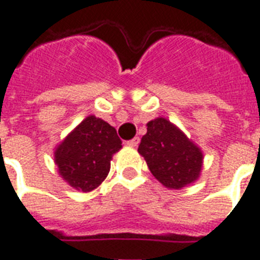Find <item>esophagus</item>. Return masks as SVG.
<instances>
[{
	"label": "esophagus",
	"mask_w": 260,
	"mask_h": 260,
	"mask_svg": "<svg viewBox=\"0 0 260 260\" xmlns=\"http://www.w3.org/2000/svg\"><path fill=\"white\" fill-rule=\"evenodd\" d=\"M139 143H140V139L134 138V139H131V140H128V142H126V144L131 147H138Z\"/></svg>",
	"instance_id": "1"
}]
</instances>
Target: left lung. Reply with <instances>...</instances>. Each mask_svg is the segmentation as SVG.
Returning <instances> with one entry per match:
<instances>
[{
	"mask_svg": "<svg viewBox=\"0 0 260 260\" xmlns=\"http://www.w3.org/2000/svg\"><path fill=\"white\" fill-rule=\"evenodd\" d=\"M138 151L144 156L152 175L169 189L189 185L201 171L200 148L166 118H155L147 124V134Z\"/></svg>",
	"mask_w": 260,
	"mask_h": 260,
	"instance_id": "1",
	"label": "left lung"
}]
</instances>
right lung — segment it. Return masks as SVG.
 <instances>
[{"instance_id":"1","label":"right lung","mask_w":260,"mask_h":260,"mask_svg":"<svg viewBox=\"0 0 260 260\" xmlns=\"http://www.w3.org/2000/svg\"><path fill=\"white\" fill-rule=\"evenodd\" d=\"M121 148L113 126L89 116L55 151L59 174L73 187L91 191L101 185L110 170V159Z\"/></svg>"}]
</instances>
